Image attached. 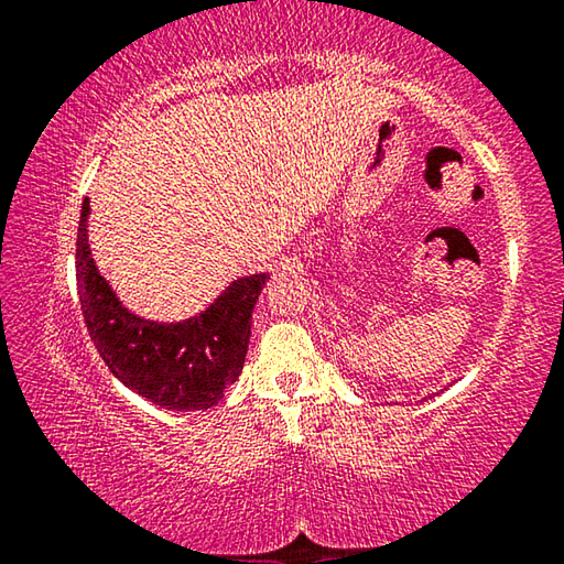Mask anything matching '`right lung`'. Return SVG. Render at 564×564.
<instances>
[{"label": "right lung", "instance_id": "1", "mask_svg": "<svg viewBox=\"0 0 564 564\" xmlns=\"http://www.w3.org/2000/svg\"><path fill=\"white\" fill-rule=\"evenodd\" d=\"M89 202L76 234V285L87 330L101 360L123 386L169 410H206L241 376L251 313L269 275L234 281L202 316L154 323L133 316L94 265L87 241Z\"/></svg>", "mask_w": 564, "mask_h": 564}]
</instances>
